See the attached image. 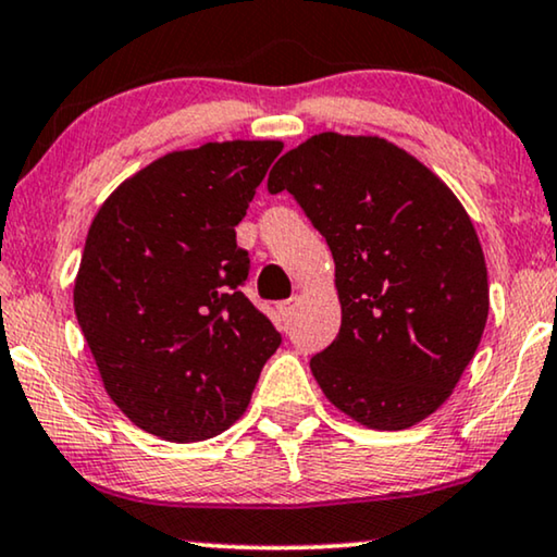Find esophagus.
Instances as JSON below:
<instances>
[{
	"label": "esophagus",
	"instance_id": "esophagus-1",
	"mask_svg": "<svg viewBox=\"0 0 557 557\" xmlns=\"http://www.w3.org/2000/svg\"><path fill=\"white\" fill-rule=\"evenodd\" d=\"M294 307H296V299H286V301H278V314L284 317V319H288L294 314Z\"/></svg>",
	"mask_w": 557,
	"mask_h": 557
}]
</instances>
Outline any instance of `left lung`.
Here are the masks:
<instances>
[{"mask_svg":"<svg viewBox=\"0 0 557 557\" xmlns=\"http://www.w3.org/2000/svg\"><path fill=\"white\" fill-rule=\"evenodd\" d=\"M284 189L324 235L337 276L339 334L309 362L319 387L362 425L410 429L451 395L490 314L467 210L377 136H311L273 164L269 193Z\"/></svg>","mask_w":557,"mask_h":557,"instance_id":"obj_1","label":"left lung"}]
</instances>
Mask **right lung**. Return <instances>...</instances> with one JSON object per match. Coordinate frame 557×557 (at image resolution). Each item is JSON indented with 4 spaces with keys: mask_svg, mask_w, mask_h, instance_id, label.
Masks as SVG:
<instances>
[{
    "mask_svg": "<svg viewBox=\"0 0 557 557\" xmlns=\"http://www.w3.org/2000/svg\"><path fill=\"white\" fill-rule=\"evenodd\" d=\"M281 141L172 151L126 180L90 225L75 317L111 400L159 438L189 444L238 421L281 345L246 286L235 240Z\"/></svg>",
    "mask_w": 557,
    "mask_h": 557,
    "instance_id": "obj_1",
    "label": "right lung"
}]
</instances>
